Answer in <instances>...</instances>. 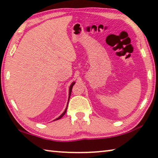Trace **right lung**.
<instances>
[{
    "label": "right lung",
    "instance_id": "obj_1",
    "mask_svg": "<svg viewBox=\"0 0 158 158\" xmlns=\"http://www.w3.org/2000/svg\"><path fill=\"white\" fill-rule=\"evenodd\" d=\"M75 84V83L74 82H73V84H71V85H70V87H69V97H70V95H71V92H72V89H73V85H74V84ZM67 109H68V106H67L66 107V109H65V111L63 112V113L60 115V116L58 117V118H57L56 119H55V121H56V120H58V119H60V118H62L64 115H65V114L66 113V111H67Z\"/></svg>",
    "mask_w": 158,
    "mask_h": 158
}]
</instances>
